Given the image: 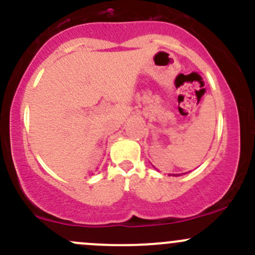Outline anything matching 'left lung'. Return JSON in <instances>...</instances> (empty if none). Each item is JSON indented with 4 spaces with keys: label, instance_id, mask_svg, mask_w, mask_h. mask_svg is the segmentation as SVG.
Wrapping results in <instances>:
<instances>
[{
    "label": "left lung",
    "instance_id": "left-lung-1",
    "mask_svg": "<svg viewBox=\"0 0 255 255\" xmlns=\"http://www.w3.org/2000/svg\"><path fill=\"white\" fill-rule=\"evenodd\" d=\"M154 169H156V168H154ZM170 175H173V176H180V175H184V174H170Z\"/></svg>",
    "mask_w": 255,
    "mask_h": 255
}]
</instances>
